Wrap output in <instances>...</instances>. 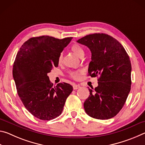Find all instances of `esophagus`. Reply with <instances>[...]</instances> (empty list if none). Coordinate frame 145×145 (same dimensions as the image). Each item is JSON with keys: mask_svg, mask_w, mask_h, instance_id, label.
<instances>
[{"mask_svg": "<svg viewBox=\"0 0 145 145\" xmlns=\"http://www.w3.org/2000/svg\"><path fill=\"white\" fill-rule=\"evenodd\" d=\"M80 86L79 85H77V84H75V85L73 86V89H78V88H80Z\"/></svg>", "mask_w": 145, "mask_h": 145, "instance_id": "34e87169", "label": "esophagus"}]
</instances>
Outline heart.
<instances>
[{
	"mask_svg": "<svg viewBox=\"0 0 145 145\" xmlns=\"http://www.w3.org/2000/svg\"><path fill=\"white\" fill-rule=\"evenodd\" d=\"M71 50L72 51L73 53H75L76 55L80 57H82L84 54V49L81 46L78 45L77 43H75L71 46ZM63 54L61 53L58 56L57 58V63L58 64H61L63 62ZM83 73L82 70H76V71H73V72L70 73V77L72 78V79L74 80H78L79 79L80 77V75H81Z\"/></svg>",
	"mask_w": 145,
	"mask_h": 145,
	"instance_id": "obj_1",
	"label": "heart"
}]
</instances>
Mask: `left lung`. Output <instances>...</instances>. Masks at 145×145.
<instances>
[{"instance_id":"obj_1","label":"left lung","mask_w":145,"mask_h":145,"mask_svg":"<svg viewBox=\"0 0 145 145\" xmlns=\"http://www.w3.org/2000/svg\"><path fill=\"white\" fill-rule=\"evenodd\" d=\"M78 43L91 52L88 75L97 77L99 86L89 91L84 103V110L95 119L113 118L123 107L131 88V63L123 46L104 33L89 34Z\"/></svg>"}]
</instances>
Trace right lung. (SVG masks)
Listing matches in <instances>:
<instances>
[{"label": "right lung", "mask_w": 145, "mask_h": 145, "mask_svg": "<svg viewBox=\"0 0 145 145\" xmlns=\"http://www.w3.org/2000/svg\"><path fill=\"white\" fill-rule=\"evenodd\" d=\"M72 39L33 37L17 53L13 68L17 93L26 109L38 119L48 121L59 116L73 91L66 82L54 87L47 76L54 67H58V56Z\"/></svg>", "instance_id": "1"}]
</instances>
